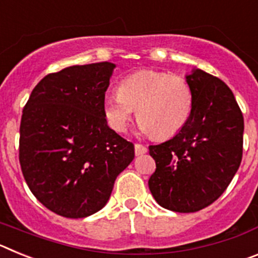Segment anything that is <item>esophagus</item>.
Segmentation results:
<instances>
[{
  "label": "esophagus",
  "instance_id": "obj_1",
  "mask_svg": "<svg viewBox=\"0 0 258 258\" xmlns=\"http://www.w3.org/2000/svg\"><path fill=\"white\" fill-rule=\"evenodd\" d=\"M134 151H136L137 156H140V155H143L147 152V147L141 145V143H136V145H134Z\"/></svg>",
  "mask_w": 258,
  "mask_h": 258
}]
</instances>
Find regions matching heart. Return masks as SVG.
<instances>
[{"label":"heart","mask_w":258,"mask_h":258,"mask_svg":"<svg viewBox=\"0 0 258 258\" xmlns=\"http://www.w3.org/2000/svg\"><path fill=\"white\" fill-rule=\"evenodd\" d=\"M192 107V89L183 77L143 70L118 84L117 94L104 99L103 112L109 127L122 133L137 109L141 132L168 138L187 124Z\"/></svg>","instance_id":"obj_1"}]
</instances>
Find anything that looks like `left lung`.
I'll return each mask as SVG.
<instances>
[{"label": "left lung", "instance_id": "left-lung-1", "mask_svg": "<svg viewBox=\"0 0 258 258\" xmlns=\"http://www.w3.org/2000/svg\"><path fill=\"white\" fill-rule=\"evenodd\" d=\"M194 93L187 124L166 142L150 146L156 170L149 179L163 208L191 213L223 194L241 163L243 113L229 86L202 70L186 76Z\"/></svg>", "mask_w": 258, "mask_h": 258}]
</instances>
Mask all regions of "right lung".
Here are the masks:
<instances>
[{"mask_svg": "<svg viewBox=\"0 0 258 258\" xmlns=\"http://www.w3.org/2000/svg\"><path fill=\"white\" fill-rule=\"evenodd\" d=\"M116 66H72L32 90L20 121L19 161L29 190L54 213L84 218L108 202L134 145L107 125L104 93Z\"/></svg>", "mask_w": 258, "mask_h": 258, "instance_id": "obj_1", "label": "right lung"}]
</instances>
